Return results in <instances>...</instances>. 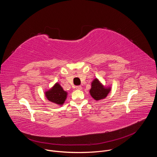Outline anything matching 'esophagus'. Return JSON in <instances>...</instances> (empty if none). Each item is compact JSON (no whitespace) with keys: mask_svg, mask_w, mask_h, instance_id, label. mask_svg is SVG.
Returning a JSON list of instances; mask_svg holds the SVG:
<instances>
[{"mask_svg":"<svg viewBox=\"0 0 157 157\" xmlns=\"http://www.w3.org/2000/svg\"><path fill=\"white\" fill-rule=\"evenodd\" d=\"M76 89L77 90H81L82 87L81 86H76Z\"/></svg>","mask_w":157,"mask_h":157,"instance_id":"1","label":"esophagus"}]
</instances>
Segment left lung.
I'll use <instances>...</instances> for the list:
<instances>
[{"label": "left lung", "mask_w": 157, "mask_h": 157, "mask_svg": "<svg viewBox=\"0 0 157 157\" xmlns=\"http://www.w3.org/2000/svg\"><path fill=\"white\" fill-rule=\"evenodd\" d=\"M110 91V86H104L98 78H95L91 82L89 93L94 100L99 101L105 98Z\"/></svg>", "instance_id": "1"}]
</instances>
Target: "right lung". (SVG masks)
I'll return each instance as SVG.
<instances>
[{"mask_svg":"<svg viewBox=\"0 0 157 157\" xmlns=\"http://www.w3.org/2000/svg\"><path fill=\"white\" fill-rule=\"evenodd\" d=\"M44 95L49 101L61 106L66 99L68 93L64 91L58 82H56L51 89L44 92Z\"/></svg>","mask_w":157,"mask_h":157,"instance_id":"add662e5","label":"right lung"}]
</instances>
